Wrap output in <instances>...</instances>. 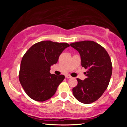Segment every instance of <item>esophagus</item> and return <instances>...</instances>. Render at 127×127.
Returning <instances> with one entry per match:
<instances>
[{
	"label": "esophagus",
	"mask_w": 127,
	"mask_h": 127,
	"mask_svg": "<svg viewBox=\"0 0 127 127\" xmlns=\"http://www.w3.org/2000/svg\"><path fill=\"white\" fill-rule=\"evenodd\" d=\"M65 78H72V76H71L70 75H65Z\"/></svg>",
	"instance_id": "1"
}]
</instances>
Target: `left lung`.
<instances>
[{
  "mask_svg": "<svg viewBox=\"0 0 127 127\" xmlns=\"http://www.w3.org/2000/svg\"><path fill=\"white\" fill-rule=\"evenodd\" d=\"M80 54L81 65L87 69L84 81L77 78L78 85L73 88V95L84 104L95 101L108 87L112 73L110 56L106 49L94 41L84 40L70 43Z\"/></svg>",
  "mask_w": 127,
  "mask_h": 127,
  "instance_id": "left-lung-1",
  "label": "left lung"
}]
</instances>
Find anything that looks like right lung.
Returning a JSON list of instances; mask_svg holds the SVG:
<instances>
[{"instance_id":"obj_1","label":"right lung","mask_w":127,"mask_h":127,"mask_svg":"<svg viewBox=\"0 0 127 127\" xmlns=\"http://www.w3.org/2000/svg\"><path fill=\"white\" fill-rule=\"evenodd\" d=\"M69 46L67 43L51 40L37 42L29 48L22 59L19 80L27 95L37 101H44L55 94L65 76L50 73L51 66Z\"/></svg>"}]
</instances>
